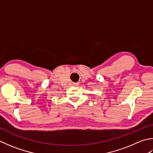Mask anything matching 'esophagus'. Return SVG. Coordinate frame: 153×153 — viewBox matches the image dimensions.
<instances>
[{"label":"esophagus","mask_w":153,"mask_h":153,"mask_svg":"<svg viewBox=\"0 0 153 153\" xmlns=\"http://www.w3.org/2000/svg\"><path fill=\"white\" fill-rule=\"evenodd\" d=\"M74 85H78V84H77V83H75V84Z\"/></svg>","instance_id":"1"}]
</instances>
